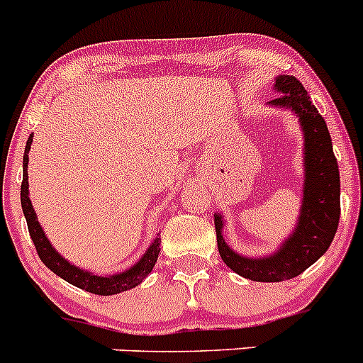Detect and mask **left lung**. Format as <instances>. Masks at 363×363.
Wrapping results in <instances>:
<instances>
[{"label": "left lung", "mask_w": 363, "mask_h": 363, "mask_svg": "<svg viewBox=\"0 0 363 363\" xmlns=\"http://www.w3.org/2000/svg\"><path fill=\"white\" fill-rule=\"evenodd\" d=\"M274 91L279 96L267 105L290 111L303 132L304 181L296 225L274 252L245 256L225 242V218L215 213L216 242L223 263L238 276L259 283H277L303 274L330 249L340 220V175L326 121L296 77H276Z\"/></svg>", "instance_id": "obj_1"}]
</instances>
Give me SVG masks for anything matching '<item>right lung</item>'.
I'll use <instances>...</instances> for the list:
<instances>
[{
	"mask_svg": "<svg viewBox=\"0 0 363 363\" xmlns=\"http://www.w3.org/2000/svg\"><path fill=\"white\" fill-rule=\"evenodd\" d=\"M33 134H30L28 141H26L25 155H23V184H21V208L25 213L26 223H28V231L32 236V242L35 245L37 254H39L40 262L48 267L52 272H55L57 276L62 277L64 281H67L69 284L77 286V289H82L86 292L96 294V296H114V294H121L125 290H130L134 286H138L140 283H143L145 277L152 272L155 262H157V256L161 252V238H154V242L148 245V249L145 250V254L141 256L138 262L132 267H128L127 270H121V272L111 274V276H100V274H94L91 270L80 269V267L73 265V263L67 262L62 254L52 245V242L48 240L46 233L40 228L39 220H37L35 209H33L32 201H30V191H28V154L30 147H32Z\"/></svg>",
	"mask_w": 363,
	"mask_h": 363,
	"instance_id": "add662e5",
	"label": "right lung"
}]
</instances>
